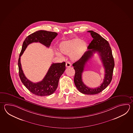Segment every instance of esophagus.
Instances as JSON below:
<instances>
[{
	"mask_svg": "<svg viewBox=\"0 0 133 133\" xmlns=\"http://www.w3.org/2000/svg\"><path fill=\"white\" fill-rule=\"evenodd\" d=\"M71 66V63L69 62H66V67H70Z\"/></svg>",
	"mask_w": 133,
	"mask_h": 133,
	"instance_id": "1",
	"label": "esophagus"
}]
</instances>
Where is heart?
<instances>
[{
    "label": "heart",
    "mask_w": 133,
    "mask_h": 133,
    "mask_svg": "<svg viewBox=\"0 0 133 133\" xmlns=\"http://www.w3.org/2000/svg\"><path fill=\"white\" fill-rule=\"evenodd\" d=\"M87 43L80 38H75L69 41H64L59 45L60 54L69 55L70 59L73 61L79 60L83 55L87 49ZM56 53L58 56H61Z\"/></svg>",
    "instance_id": "obj_1"
}]
</instances>
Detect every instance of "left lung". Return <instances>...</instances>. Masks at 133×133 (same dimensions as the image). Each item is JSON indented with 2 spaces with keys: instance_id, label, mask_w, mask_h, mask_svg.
<instances>
[{
  "instance_id": "left-lung-1",
  "label": "left lung",
  "mask_w": 133,
  "mask_h": 133,
  "mask_svg": "<svg viewBox=\"0 0 133 133\" xmlns=\"http://www.w3.org/2000/svg\"><path fill=\"white\" fill-rule=\"evenodd\" d=\"M88 32L90 33L93 39L88 47L89 50L85 52L79 60L72 64L75 71L74 82L79 92L84 94L94 95L103 91L110 83L115 62L109 42L98 33L93 31H88ZM95 52H98L100 56L105 69V76L103 82L100 86L93 89L87 87L84 84L82 79V74L85 64Z\"/></svg>"
}]
</instances>
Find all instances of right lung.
<instances>
[{
	"instance_id": "obj_1",
	"label": "right lung",
	"mask_w": 133,
	"mask_h": 133,
	"mask_svg": "<svg viewBox=\"0 0 133 133\" xmlns=\"http://www.w3.org/2000/svg\"><path fill=\"white\" fill-rule=\"evenodd\" d=\"M58 34L44 30H39L28 35L23 43L22 50L18 61L19 77L22 83L34 94L40 96H49L53 94L57 89L59 79L65 70V62L52 63L46 75L42 81L34 83L26 78L22 70L20 57L27 46L33 43H40L49 47L52 41Z\"/></svg>"
}]
</instances>
